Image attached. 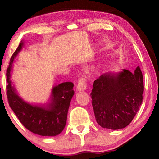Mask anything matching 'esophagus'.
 <instances>
[{"label":"esophagus","mask_w":159,"mask_h":159,"mask_svg":"<svg viewBox=\"0 0 159 159\" xmlns=\"http://www.w3.org/2000/svg\"><path fill=\"white\" fill-rule=\"evenodd\" d=\"M86 83L85 81V79L83 77L80 78L78 80V85L76 86V89L79 91H82L85 90Z\"/></svg>","instance_id":"34e87169"}]
</instances>
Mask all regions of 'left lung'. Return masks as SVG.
Returning a JSON list of instances; mask_svg holds the SVG:
<instances>
[{
    "label": "left lung",
    "instance_id": "8db88e82",
    "mask_svg": "<svg viewBox=\"0 0 159 159\" xmlns=\"http://www.w3.org/2000/svg\"><path fill=\"white\" fill-rule=\"evenodd\" d=\"M144 92L139 67L134 74L126 69L118 74H102L90 93L97 123L104 128L118 130L129 125L138 111Z\"/></svg>",
    "mask_w": 159,
    "mask_h": 159
}]
</instances>
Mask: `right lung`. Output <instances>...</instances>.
Listing matches in <instances>:
<instances>
[{"label":"right lung","mask_w":159,"mask_h":159,"mask_svg":"<svg viewBox=\"0 0 159 159\" xmlns=\"http://www.w3.org/2000/svg\"><path fill=\"white\" fill-rule=\"evenodd\" d=\"M22 46L21 42L10 58L7 69L6 94L9 105L21 124L29 131L42 136L57 135L65 127L69 104L74 95V83L65 82L54 87L51 97L52 101L47 108L32 105L22 100L16 93L10 80L13 60Z\"/></svg>","instance_id":"right-lung-1"}]
</instances>
